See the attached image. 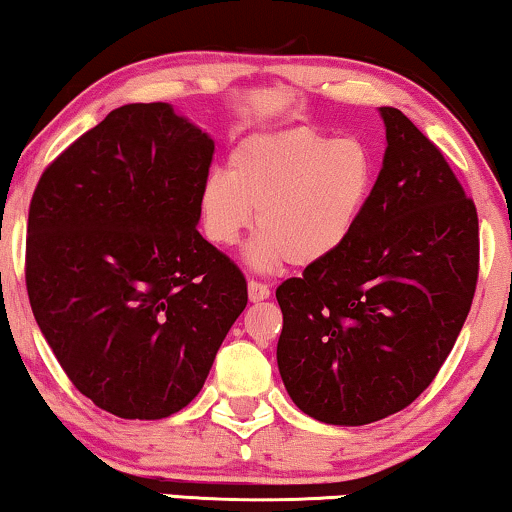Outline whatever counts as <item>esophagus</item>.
Returning a JSON list of instances; mask_svg holds the SVG:
<instances>
[{"instance_id":"1","label":"esophagus","mask_w":512,"mask_h":512,"mask_svg":"<svg viewBox=\"0 0 512 512\" xmlns=\"http://www.w3.org/2000/svg\"><path fill=\"white\" fill-rule=\"evenodd\" d=\"M248 297L250 302H262L269 297V286L260 281H248Z\"/></svg>"}]
</instances>
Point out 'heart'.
I'll return each mask as SVG.
<instances>
[{"instance_id":"heart-1","label":"heart","mask_w":512,"mask_h":512,"mask_svg":"<svg viewBox=\"0 0 512 512\" xmlns=\"http://www.w3.org/2000/svg\"><path fill=\"white\" fill-rule=\"evenodd\" d=\"M375 184L373 155L357 139H331L312 127L252 134L229 155V174L210 172L200 186L203 231L231 248L250 229L252 269L283 262L314 267L349 241Z\"/></svg>"}]
</instances>
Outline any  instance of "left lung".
Segmentation results:
<instances>
[{"label": "left lung", "mask_w": 512, "mask_h": 512, "mask_svg": "<svg viewBox=\"0 0 512 512\" xmlns=\"http://www.w3.org/2000/svg\"><path fill=\"white\" fill-rule=\"evenodd\" d=\"M385 155L349 241L276 288V361L295 406L368 425L428 387L468 319L480 262L477 210L439 148L378 108Z\"/></svg>", "instance_id": "left-lung-1"}]
</instances>
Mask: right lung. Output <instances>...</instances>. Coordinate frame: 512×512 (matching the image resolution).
I'll list each match as a JSON object with an SVG mask.
<instances>
[{"label":"right lung","mask_w":512,"mask_h":512,"mask_svg":"<svg viewBox=\"0 0 512 512\" xmlns=\"http://www.w3.org/2000/svg\"><path fill=\"white\" fill-rule=\"evenodd\" d=\"M212 153L170 103H127L58 155L32 196V314L77 390L118 418L191 404L248 304L241 271L196 229Z\"/></svg>","instance_id":"obj_1"}]
</instances>
